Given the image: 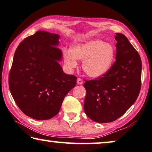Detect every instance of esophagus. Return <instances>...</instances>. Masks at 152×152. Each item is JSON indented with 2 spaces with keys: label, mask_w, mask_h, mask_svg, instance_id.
Listing matches in <instances>:
<instances>
[{
  "label": "esophagus",
  "mask_w": 152,
  "mask_h": 152,
  "mask_svg": "<svg viewBox=\"0 0 152 152\" xmlns=\"http://www.w3.org/2000/svg\"><path fill=\"white\" fill-rule=\"evenodd\" d=\"M77 84L79 85L83 84V80H81V78H78L77 80Z\"/></svg>",
  "instance_id": "34e87169"
}]
</instances>
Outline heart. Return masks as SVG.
I'll list each match as a JSON object with an SVG mask.
<instances>
[{"label":"heart","mask_w":152,"mask_h":152,"mask_svg":"<svg viewBox=\"0 0 152 152\" xmlns=\"http://www.w3.org/2000/svg\"><path fill=\"white\" fill-rule=\"evenodd\" d=\"M115 49L110 43L99 39H88L72 45L71 51L64 53V60L70 71L82 61L83 72L92 78L102 77L109 72L115 58Z\"/></svg>","instance_id":"b5f03b06"}]
</instances>
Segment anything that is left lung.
I'll return each instance as SVG.
<instances>
[{
    "label": "left lung",
    "instance_id": "1",
    "mask_svg": "<svg viewBox=\"0 0 152 152\" xmlns=\"http://www.w3.org/2000/svg\"><path fill=\"white\" fill-rule=\"evenodd\" d=\"M115 39L116 61L111 69L102 77L83 84L85 113L100 124L124 115L137 99L141 86L140 56L124 34H116Z\"/></svg>",
    "mask_w": 152,
    "mask_h": 152
}]
</instances>
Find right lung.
<instances>
[{"instance_id":"obj_1","label":"right lung","mask_w":152,"mask_h":152,"mask_svg":"<svg viewBox=\"0 0 152 152\" xmlns=\"http://www.w3.org/2000/svg\"><path fill=\"white\" fill-rule=\"evenodd\" d=\"M58 34L38 31L20 42L14 53L9 86L21 111L36 120H47L60 111L77 77L64 72Z\"/></svg>"}]
</instances>
